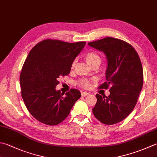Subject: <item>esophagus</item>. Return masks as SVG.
Listing matches in <instances>:
<instances>
[{"instance_id": "1", "label": "esophagus", "mask_w": 157, "mask_h": 157, "mask_svg": "<svg viewBox=\"0 0 157 157\" xmlns=\"http://www.w3.org/2000/svg\"><path fill=\"white\" fill-rule=\"evenodd\" d=\"M89 94H90V93H87V92H82V96H84V97L88 96Z\"/></svg>"}]
</instances>
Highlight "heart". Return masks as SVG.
<instances>
[{
    "label": "heart",
    "mask_w": 157,
    "mask_h": 157,
    "mask_svg": "<svg viewBox=\"0 0 157 157\" xmlns=\"http://www.w3.org/2000/svg\"><path fill=\"white\" fill-rule=\"evenodd\" d=\"M84 58L86 62L93 67L99 66L101 63V57L97 52L94 51H89L84 54ZM75 60H73L71 64V68L73 69L75 66ZM78 86L83 88H90L91 87V80L86 78H82L77 82Z\"/></svg>",
    "instance_id": "b5f03b06"
}]
</instances>
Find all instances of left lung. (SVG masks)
<instances>
[{
	"label": "left lung",
	"instance_id": "obj_1",
	"mask_svg": "<svg viewBox=\"0 0 157 157\" xmlns=\"http://www.w3.org/2000/svg\"><path fill=\"white\" fill-rule=\"evenodd\" d=\"M88 44L103 52L108 63L107 81L99 88H109L110 94H96L93 114L103 124H116L133 111L142 90L144 74L140 56L133 46L121 39L105 37Z\"/></svg>",
	"mask_w": 157,
	"mask_h": 157
}]
</instances>
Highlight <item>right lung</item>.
I'll list each match as a JSON object with an SVG mask.
<instances>
[{
  "instance_id": "1",
  "label": "right lung",
  "mask_w": 157,
  "mask_h": 157,
  "mask_svg": "<svg viewBox=\"0 0 157 157\" xmlns=\"http://www.w3.org/2000/svg\"><path fill=\"white\" fill-rule=\"evenodd\" d=\"M85 44L48 39L30 51L20 73L21 95L30 114L41 123L54 126L62 122L80 98L77 89L71 88L64 96L56 86L59 77L69 74Z\"/></svg>"
}]
</instances>
